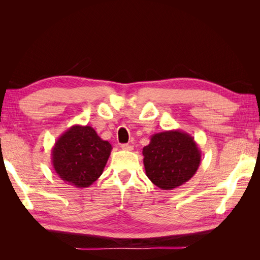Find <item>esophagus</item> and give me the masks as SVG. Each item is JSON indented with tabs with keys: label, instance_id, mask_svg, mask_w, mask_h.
<instances>
[{
	"label": "esophagus",
	"instance_id": "esophagus-1",
	"mask_svg": "<svg viewBox=\"0 0 260 260\" xmlns=\"http://www.w3.org/2000/svg\"><path fill=\"white\" fill-rule=\"evenodd\" d=\"M121 149H123V151H132L133 146L130 145V144H122Z\"/></svg>",
	"mask_w": 260,
	"mask_h": 260
}]
</instances>
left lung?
Returning a JSON list of instances; mask_svg holds the SVG:
<instances>
[{
    "instance_id": "left-lung-1",
    "label": "left lung",
    "mask_w": 260,
    "mask_h": 260,
    "mask_svg": "<svg viewBox=\"0 0 260 260\" xmlns=\"http://www.w3.org/2000/svg\"><path fill=\"white\" fill-rule=\"evenodd\" d=\"M142 154L147 178L161 190H174L187 182L202 157L194 138L181 130L156 133Z\"/></svg>"
}]
</instances>
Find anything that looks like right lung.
<instances>
[{
    "label": "right lung",
    "mask_w": 260,
    "mask_h": 260,
    "mask_svg": "<svg viewBox=\"0 0 260 260\" xmlns=\"http://www.w3.org/2000/svg\"><path fill=\"white\" fill-rule=\"evenodd\" d=\"M90 125L75 124L57 139L52 148V164L58 177L76 187H88L103 174L112 152Z\"/></svg>",
    "instance_id": "1"
}]
</instances>
